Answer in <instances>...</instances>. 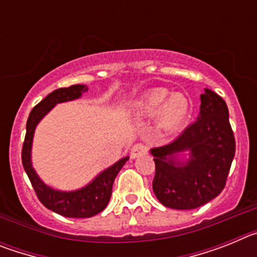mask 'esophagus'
Segmentation results:
<instances>
[{
  "label": "esophagus",
  "instance_id": "esophagus-1",
  "mask_svg": "<svg viewBox=\"0 0 257 257\" xmlns=\"http://www.w3.org/2000/svg\"><path fill=\"white\" fill-rule=\"evenodd\" d=\"M147 152H148V149H147L145 145L135 144L133 148H131V158H139V157L147 154Z\"/></svg>",
  "mask_w": 257,
  "mask_h": 257
}]
</instances>
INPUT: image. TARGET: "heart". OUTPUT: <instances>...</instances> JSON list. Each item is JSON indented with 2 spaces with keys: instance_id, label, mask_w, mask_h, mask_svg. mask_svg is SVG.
<instances>
[{
  "instance_id": "obj_1",
  "label": "heart",
  "mask_w": 257,
  "mask_h": 257,
  "mask_svg": "<svg viewBox=\"0 0 257 257\" xmlns=\"http://www.w3.org/2000/svg\"><path fill=\"white\" fill-rule=\"evenodd\" d=\"M134 110L143 117L156 114L157 124L167 131L180 128L192 115V103L187 95L171 92L165 87L148 90L134 103Z\"/></svg>"
}]
</instances>
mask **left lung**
<instances>
[{
	"label": "left lung",
	"mask_w": 257,
	"mask_h": 257,
	"mask_svg": "<svg viewBox=\"0 0 257 257\" xmlns=\"http://www.w3.org/2000/svg\"><path fill=\"white\" fill-rule=\"evenodd\" d=\"M151 153L156 163L153 192L163 206L193 210L216 198L225 187L235 153L224 99L205 88L197 121Z\"/></svg>",
	"instance_id": "8db88e82"
}]
</instances>
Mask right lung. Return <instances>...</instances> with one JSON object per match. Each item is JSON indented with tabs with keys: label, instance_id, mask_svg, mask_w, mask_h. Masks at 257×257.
Segmentation results:
<instances>
[{
	"label": "right lung",
	"instance_id": "right-lung-1",
	"mask_svg": "<svg viewBox=\"0 0 257 257\" xmlns=\"http://www.w3.org/2000/svg\"><path fill=\"white\" fill-rule=\"evenodd\" d=\"M88 87L86 85H73L69 87L58 88L47 95L29 113L27 121V134L22 151L23 167L26 170L33 189L41 203L54 212L65 217H91L97 215L108 205L112 196V187L114 179L124 163L128 161V156L123 157L108 169L103 170L99 175L85 187L76 190H59L49 187L41 180L32 165V143L37 124L41 119L51 110L56 104L76 100L82 96Z\"/></svg>",
	"mask_w": 257,
	"mask_h": 257
}]
</instances>
